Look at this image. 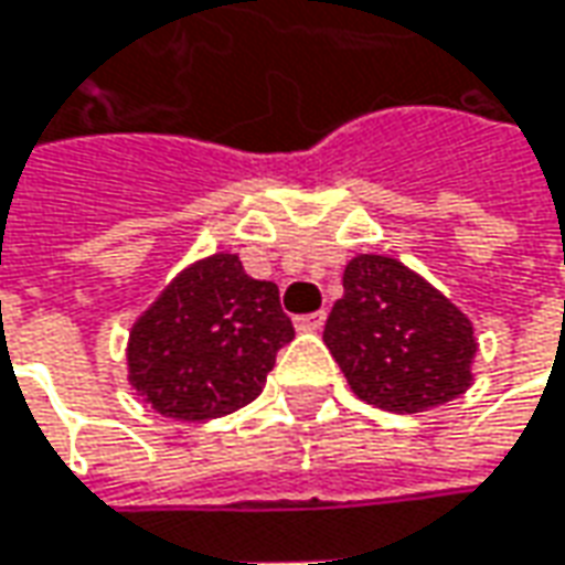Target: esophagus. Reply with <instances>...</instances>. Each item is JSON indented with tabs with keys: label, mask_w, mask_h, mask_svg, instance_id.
Here are the masks:
<instances>
[{
	"label": "esophagus",
	"mask_w": 565,
	"mask_h": 565,
	"mask_svg": "<svg viewBox=\"0 0 565 565\" xmlns=\"http://www.w3.org/2000/svg\"><path fill=\"white\" fill-rule=\"evenodd\" d=\"M324 319H328V316H324V309H319V312H309V316H297L294 324H297L300 331H319L321 324H324Z\"/></svg>",
	"instance_id": "34e87169"
}]
</instances>
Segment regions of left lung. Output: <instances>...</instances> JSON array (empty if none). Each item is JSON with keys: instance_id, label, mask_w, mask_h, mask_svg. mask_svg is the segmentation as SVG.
<instances>
[{"instance_id": "8db88e82", "label": "left lung", "mask_w": 565, "mask_h": 565, "mask_svg": "<svg viewBox=\"0 0 565 565\" xmlns=\"http://www.w3.org/2000/svg\"><path fill=\"white\" fill-rule=\"evenodd\" d=\"M324 343L353 394L387 413L431 409L472 384L469 319L387 256H356L347 265Z\"/></svg>"}]
</instances>
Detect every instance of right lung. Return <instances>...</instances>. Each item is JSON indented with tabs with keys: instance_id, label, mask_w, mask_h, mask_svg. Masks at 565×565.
I'll return each instance as SVG.
<instances>
[{
	"instance_id": "obj_1",
	"label": "right lung",
	"mask_w": 565,
	"mask_h": 565,
	"mask_svg": "<svg viewBox=\"0 0 565 565\" xmlns=\"http://www.w3.org/2000/svg\"><path fill=\"white\" fill-rule=\"evenodd\" d=\"M294 324L278 284L256 281L231 253L186 268L130 331V384L162 416L203 422L259 397Z\"/></svg>"
}]
</instances>
